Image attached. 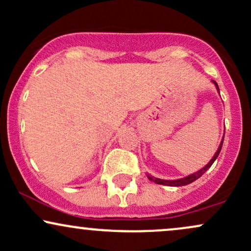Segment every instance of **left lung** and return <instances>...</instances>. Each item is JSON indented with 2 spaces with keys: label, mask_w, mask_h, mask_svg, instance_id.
I'll use <instances>...</instances> for the list:
<instances>
[{
  "label": "left lung",
  "mask_w": 251,
  "mask_h": 251,
  "mask_svg": "<svg viewBox=\"0 0 251 251\" xmlns=\"http://www.w3.org/2000/svg\"><path fill=\"white\" fill-rule=\"evenodd\" d=\"M212 82L215 83L216 88H217L218 93H220V88H218L217 82L214 81V80H212ZM223 140H224V135H223V139H222V142H221V144H220V146H218L217 151H216V153L214 154V157L211 158V160H210V162H209L208 164H206V165L204 166V168H201V170H198V171L195 172V174H191V175L186 176V177H184V178H179V179H174V180L160 179V178L152 177L151 175H148V178H149V179L151 180V181H154L155 184H160V185H168V186H184V185H188V184L192 183V181L197 180L198 178H200L201 175L205 174V172L208 171V170L210 169V166H211L212 164H214V162H215L216 159H217L218 154H220V152H221V150H222V145H223Z\"/></svg>",
  "instance_id": "8db88e82"
}]
</instances>
